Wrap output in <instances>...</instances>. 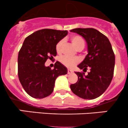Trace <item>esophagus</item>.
Returning <instances> with one entry per match:
<instances>
[{
    "mask_svg": "<svg viewBox=\"0 0 128 128\" xmlns=\"http://www.w3.org/2000/svg\"><path fill=\"white\" fill-rule=\"evenodd\" d=\"M72 72H73V70H70V69H68V73L69 74H72Z\"/></svg>",
    "mask_w": 128,
    "mask_h": 128,
    "instance_id": "1",
    "label": "esophagus"
}]
</instances>
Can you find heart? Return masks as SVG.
Instances as JSON below:
<instances>
[{
    "label": "heart",
    "mask_w": 128,
    "mask_h": 128,
    "mask_svg": "<svg viewBox=\"0 0 128 128\" xmlns=\"http://www.w3.org/2000/svg\"><path fill=\"white\" fill-rule=\"evenodd\" d=\"M70 41H71L72 44L74 46L77 50H82L84 48L85 46V41L82 36L79 35L72 36L70 38ZM63 46V41L60 40L57 43L56 46V50L58 53H60L62 51ZM60 62L65 66L66 67L68 68H72L75 66L77 64H78L80 62V59L78 58H68V57L63 56L61 57L59 59Z\"/></svg>",
    "instance_id": "b5f03b06"
}]
</instances>
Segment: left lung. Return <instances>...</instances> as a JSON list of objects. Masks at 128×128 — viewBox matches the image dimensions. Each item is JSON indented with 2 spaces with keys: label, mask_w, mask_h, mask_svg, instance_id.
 Wrapping results in <instances>:
<instances>
[{
  "label": "left lung",
  "mask_w": 128,
  "mask_h": 128,
  "mask_svg": "<svg viewBox=\"0 0 128 128\" xmlns=\"http://www.w3.org/2000/svg\"><path fill=\"white\" fill-rule=\"evenodd\" d=\"M82 36L87 43L88 54L77 66L86 72H76L78 80L70 85L72 92L84 99L92 100L104 92L110 84L114 73L115 56L112 44L106 36L94 28H75L70 31Z\"/></svg>",
  "instance_id": "8db88e82"
}]
</instances>
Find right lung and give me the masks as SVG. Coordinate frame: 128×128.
<instances>
[{
    "mask_svg": "<svg viewBox=\"0 0 128 128\" xmlns=\"http://www.w3.org/2000/svg\"><path fill=\"white\" fill-rule=\"evenodd\" d=\"M68 33L66 30L42 29L24 40L18 56V75L23 88L32 97L40 99L51 95L57 77L68 73L58 61L53 69L44 65L48 59L56 56L57 43Z\"/></svg>",
    "mask_w": 128,
    "mask_h": 128,
    "instance_id": "right-lung-1",
    "label": "right lung"
}]
</instances>
